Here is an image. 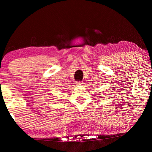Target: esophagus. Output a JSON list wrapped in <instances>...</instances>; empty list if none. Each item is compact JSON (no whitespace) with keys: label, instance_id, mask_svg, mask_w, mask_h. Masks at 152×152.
Wrapping results in <instances>:
<instances>
[{"label":"esophagus","instance_id":"obj_1","mask_svg":"<svg viewBox=\"0 0 152 152\" xmlns=\"http://www.w3.org/2000/svg\"><path fill=\"white\" fill-rule=\"evenodd\" d=\"M76 85H77V86L82 85V84H83V82H82V81H80V82H76Z\"/></svg>","mask_w":152,"mask_h":152}]
</instances>
